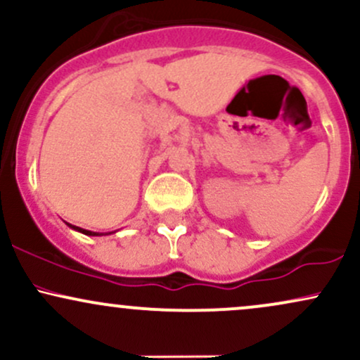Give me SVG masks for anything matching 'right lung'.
<instances>
[{
    "label": "right lung",
    "instance_id": "right-lung-1",
    "mask_svg": "<svg viewBox=\"0 0 360 360\" xmlns=\"http://www.w3.org/2000/svg\"><path fill=\"white\" fill-rule=\"evenodd\" d=\"M69 225V223H68ZM71 226V229H74V230H77V232H82L84 235H98V233H94V232H89V230H84V229H79V226H74V225H69Z\"/></svg>",
    "mask_w": 360,
    "mask_h": 360
}]
</instances>
